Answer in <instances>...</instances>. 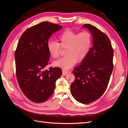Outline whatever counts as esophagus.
<instances>
[{
	"label": "esophagus",
	"mask_w": 128,
	"mask_h": 128,
	"mask_svg": "<svg viewBox=\"0 0 128 128\" xmlns=\"http://www.w3.org/2000/svg\"><path fill=\"white\" fill-rule=\"evenodd\" d=\"M70 72H69V71H68V70H62V75H63V76H66L67 74H68V73H70Z\"/></svg>",
	"instance_id": "34e87169"
}]
</instances>
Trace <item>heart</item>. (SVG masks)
Returning a JSON list of instances; mask_svg holds the SVG:
<instances>
[{"mask_svg": "<svg viewBox=\"0 0 128 128\" xmlns=\"http://www.w3.org/2000/svg\"><path fill=\"white\" fill-rule=\"evenodd\" d=\"M58 42L49 41L47 49L53 58H57L60 51V47L65 48V56L53 63L57 67L68 69L80 63L86 58L91 49L92 38L91 33L84 31L78 33L72 30H66L56 37Z\"/></svg>", "mask_w": 128, "mask_h": 128, "instance_id": "1", "label": "heart"}]
</instances>
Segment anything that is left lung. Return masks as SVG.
I'll return each mask as SVG.
<instances>
[{
	"label": "left lung",
	"mask_w": 128,
	"mask_h": 128,
	"mask_svg": "<svg viewBox=\"0 0 128 128\" xmlns=\"http://www.w3.org/2000/svg\"><path fill=\"white\" fill-rule=\"evenodd\" d=\"M93 37V46L81 64L75 68V79L70 86L78 102L89 104L101 96L108 86L113 70L114 50L105 33L91 24H84Z\"/></svg>",
	"instance_id": "1"
}]
</instances>
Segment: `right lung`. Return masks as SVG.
Masks as SVG:
<instances>
[{"label": "right lung", "instance_id": "right-lung-1", "mask_svg": "<svg viewBox=\"0 0 128 128\" xmlns=\"http://www.w3.org/2000/svg\"><path fill=\"white\" fill-rule=\"evenodd\" d=\"M62 27L43 22L27 29L20 38L14 54L16 78L24 94L34 103L48 100L62 75V70L58 67H50L49 70L44 68L50 56L48 40Z\"/></svg>", "mask_w": 128, "mask_h": 128}]
</instances>
